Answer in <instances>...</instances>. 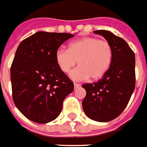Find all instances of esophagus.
I'll return each instance as SVG.
<instances>
[{"mask_svg":"<svg viewBox=\"0 0 147 147\" xmlns=\"http://www.w3.org/2000/svg\"><path fill=\"white\" fill-rule=\"evenodd\" d=\"M74 88H78V87H80V86H81V85H80V84H78V83H76V82H74Z\"/></svg>","mask_w":147,"mask_h":147,"instance_id":"1","label":"esophagus"}]
</instances>
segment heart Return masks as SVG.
Segmentation results:
<instances>
[{
	"label": "heart",
	"instance_id": "obj_1",
	"mask_svg": "<svg viewBox=\"0 0 147 147\" xmlns=\"http://www.w3.org/2000/svg\"><path fill=\"white\" fill-rule=\"evenodd\" d=\"M113 51L111 44L105 39L85 37L70 42L68 49L56 52L57 65L64 73H69L78 61L79 67L70 74L74 80H96L109 70L112 64Z\"/></svg>",
	"mask_w": 147,
	"mask_h": 147
}]
</instances>
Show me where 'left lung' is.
<instances>
[{
	"mask_svg": "<svg viewBox=\"0 0 147 147\" xmlns=\"http://www.w3.org/2000/svg\"><path fill=\"white\" fill-rule=\"evenodd\" d=\"M93 32L104 36L111 44L113 56L110 68L98 82L82 85L86 91L82 107L92 120L109 122L123 112L135 90V53L124 39L111 32Z\"/></svg>",
	"mask_w": 147,
	"mask_h": 147,
	"instance_id": "obj_1",
	"label": "left lung"
}]
</instances>
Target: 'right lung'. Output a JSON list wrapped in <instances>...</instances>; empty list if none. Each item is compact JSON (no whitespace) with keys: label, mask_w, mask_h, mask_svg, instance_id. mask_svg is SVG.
I'll list each match as a JSON object with an SVG mask.
<instances>
[{"label":"right lung","mask_w":147,"mask_h":147,"mask_svg":"<svg viewBox=\"0 0 147 147\" xmlns=\"http://www.w3.org/2000/svg\"><path fill=\"white\" fill-rule=\"evenodd\" d=\"M74 36L38 32L20 43L11 65L12 99L30 120L47 123L55 119L64 99L73 92L74 83L57 65L55 55Z\"/></svg>","instance_id":"obj_1"}]
</instances>
